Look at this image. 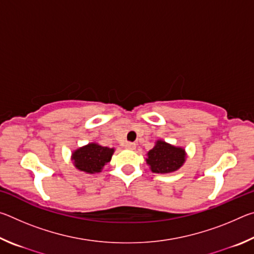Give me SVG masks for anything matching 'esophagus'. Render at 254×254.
Instances as JSON below:
<instances>
[{"instance_id":"34e87169","label":"esophagus","mask_w":254,"mask_h":254,"mask_svg":"<svg viewBox=\"0 0 254 254\" xmlns=\"http://www.w3.org/2000/svg\"><path fill=\"white\" fill-rule=\"evenodd\" d=\"M124 147H126V149H128V150H134L136 145H135V143H133V142H127Z\"/></svg>"}]
</instances>
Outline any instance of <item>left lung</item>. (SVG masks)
<instances>
[{
    "instance_id": "8db88e82",
    "label": "left lung",
    "mask_w": 254,
    "mask_h": 254,
    "mask_svg": "<svg viewBox=\"0 0 254 254\" xmlns=\"http://www.w3.org/2000/svg\"><path fill=\"white\" fill-rule=\"evenodd\" d=\"M186 160L185 149L175 147L162 140H158L156 145L147 153V163L152 173L169 174L178 170Z\"/></svg>"
}]
</instances>
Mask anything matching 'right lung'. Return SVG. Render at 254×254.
Wrapping results in <instances>:
<instances>
[{"label":"right lung","instance_id":"obj_1","mask_svg":"<svg viewBox=\"0 0 254 254\" xmlns=\"http://www.w3.org/2000/svg\"><path fill=\"white\" fill-rule=\"evenodd\" d=\"M113 153V148L92 142L75 150L71 154V160L78 170L87 174H96L101 173L103 167L111 161Z\"/></svg>","mask_w":254,"mask_h":254}]
</instances>
